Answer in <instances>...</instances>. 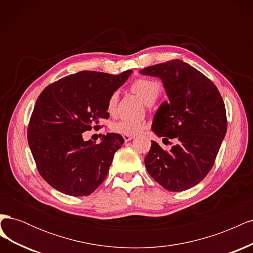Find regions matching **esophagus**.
I'll return each instance as SVG.
<instances>
[{
    "mask_svg": "<svg viewBox=\"0 0 253 253\" xmlns=\"http://www.w3.org/2000/svg\"><path fill=\"white\" fill-rule=\"evenodd\" d=\"M122 137H124V139H125L126 142L132 140L134 138V136H132V135H122Z\"/></svg>",
    "mask_w": 253,
    "mask_h": 253,
    "instance_id": "obj_1",
    "label": "esophagus"
}]
</instances>
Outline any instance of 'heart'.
I'll use <instances>...</instances> for the list:
<instances>
[{"label": "heart", "instance_id": "obj_1", "mask_svg": "<svg viewBox=\"0 0 253 253\" xmlns=\"http://www.w3.org/2000/svg\"><path fill=\"white\" fill-rule=\"evenodd\" d=\"M132 89L134 93L138 95L145 104L151 105L156 101L157 97L162 93V84L158 81L142 78L136 80L132 84ZM118 100V93H113L108 101V111L110 114H113L116 109V104ZM114 133L121 135H137L141 133L144 129V122L140 120H134L128 118H122L115 121L111 126Z\"/></svg>", "mask_w": 253, "mask_h": 253}]
</instances>
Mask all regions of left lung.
<instances>
[{
	"label": "left lung",
	"instance_id": "obj_1",
	"mask_svg": "<svg viewBox=\"0 0 253 253\" xmlns=\"http://www.w3.org/2000/svg\"><path fill=\"white\" fill-rule=\"evenodd\" d=\"M139 73L162 80L169 98L157 110L152 131L158 137L176 138L169 152L152 141L144 158L145 168L168 191L192 188L212 169L225 138L223 98L211 80L178 59L145 67Z\"/></svg>",
	"mask_w": 253,
	"mask_h": 253
}]
</instances>
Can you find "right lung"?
I'll return each instance as SVG.
<instances>
[{
    "label": "right lung",
    "instance_id": "right-lung-1",
    "mask_svg": "<svg viewBox=\"0 0 253 253\" xmlns=\"http://www.w3.org/2000/svg\"><path fill=\"white\" fill-rule=\"evenodd\" d=\"M132 71L120 75L82 71L50 84L37 99L27 138L38 171L49 186L66 195L87 196L108 175L114 154L125 139L116 133L99 143L83 134L108 119V101Z\"/></svg>",
    "mask_w": 253,
    "mask_h": 253
}]
</instances>
